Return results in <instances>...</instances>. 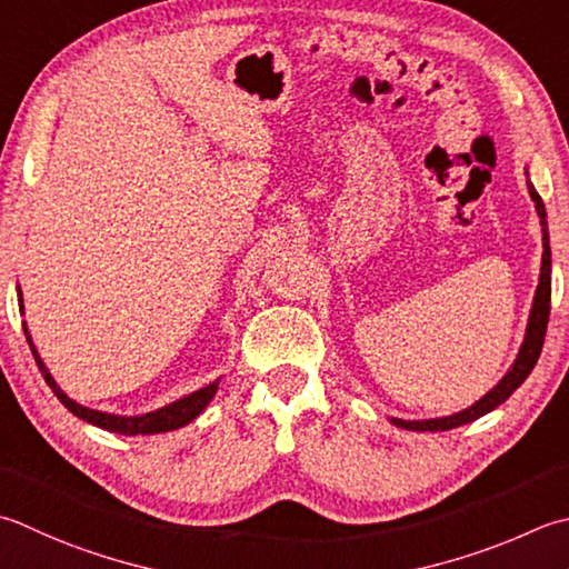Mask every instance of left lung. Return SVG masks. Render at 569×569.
Returning a JSON list of instances; mask_svg holds the SVG:
<instances>
[{"label": "left lung", "instance_id": "left-lung-1", "mask_svg": "<svg viewBox=\"0 0 569 569\" xmlns=\"http://www.w3.org/2000/svg\"><path fill=\"white\" fill-rule=\"evenodd\" d=\"M528 192L530 199L536 202L538 217H540V227H542V266H540V283L536 298H532V308H530V318H528V328H526V340L520 345V352L513 362V367L506 372L503 380H500L491 392L483 395L476 405L469 409L456 411L451 417H439V419H421V421H405V419H389L395 427H402L409 431H449L456 427L469 425V421L488 415L493 411L498 405H503L506 399L516 392V389L528 380V375L536 367L542 342H545V330H548V318H550V237H548V214H545V204L540 194L536 192V187L528 182Z\"/></svg>", "mask_w": 569, "mask_h": 569}]
</instances>
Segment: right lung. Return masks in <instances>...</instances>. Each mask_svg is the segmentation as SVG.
<instances>
[{
    "label": "right lung",
    "instance_id": "add662e5",
    "mask_svg": "<svg viewBox=\"0 0 569 569\" xmlns=\"http://www.w3.org/2000/svg\"><path fill=\"white\" fill-rule=\"evenodd\" d=\"M19 308H21V313H24V300H21V293H19ZM24 336H27V342H29L31 352H33V360H37L39 370L43 375V380H47V385L53 389V395L61 399V405L69 409L71 415H76L78 419L88 421V425L100 427V429H106V431L126 433V437H136V433H162V431H172V429H180V427L189 425V421L202 415V411L207 409V405L211 402V397H214L217 389H219V380H214V382H209L207 387L197 389V392L187 395L182 399H177V402H172V405H164L162 409L148 411V415H140V417L108 415V411L88 409L83 405L73 402L71 397H66L63 389L56 385L51 372L47 370V365H43V360L39 358L37 348H33L31 336H29V330H27V322H24Z\"/></svg>",
    "mask_w": 569,
    "mask_h": 569
}]
</instances>
